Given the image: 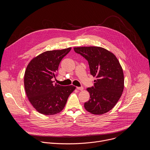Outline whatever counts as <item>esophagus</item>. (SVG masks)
Listing matches in <instances>:
<instances>
[{"instance_id": "obj_1", "label": "esophagus", "mask_w": 150, "mask_h": 150, "mask_svg": "<svg viewBox=\"0 0 150 150\" xmlns=\"http://www.w3.org/2000/svg\"><path fill=\"white\" fill-rule=\"evenodd\" d=\"M76 88H77V90H81V91H82L83 90V87H77Z\"/></svg>"}]
</instances>
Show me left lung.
<instances>
[{"label":"left lung","mask_w":150,"mask_h":150,"mask_svg":"<svg viewBox=\"0 0 150 150\" xmlns=\"http://www.w3.org/2000/svg\"><path fill=\"white\" fill-rule=\"evenodd\" d=\"M75 53L86 59L90 74L96 76L94 86L87 90L90 98L84 108L94 115H102L112 110L120 98L124 88L122 68L116 57L100 47H75Z\"/></svg>","instance_id":"1"}]
</instances>
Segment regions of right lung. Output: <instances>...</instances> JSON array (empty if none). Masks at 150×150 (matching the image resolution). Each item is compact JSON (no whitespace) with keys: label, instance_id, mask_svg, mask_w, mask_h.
<instances>
[{"label":"right lung","instance_id":"obj_1","mask_svg":"<svg viewBox=\"0 0 150 150\" xmlns=\"http://www.w3.org/2000/svg\"><path fill=\"white\" fill-rule=\"evenodd\" d=\"M71 50L47 51L34 58L28 65L24 75V87L27 97L39 113L53 115L61 112L74 85L62 86L53 83L57 75L59 63Z\"/></svg>","mask_w":150,"mask_h":150}]
</instances>
